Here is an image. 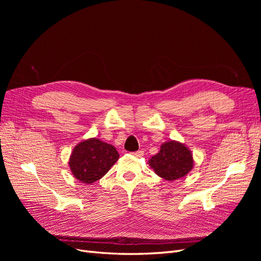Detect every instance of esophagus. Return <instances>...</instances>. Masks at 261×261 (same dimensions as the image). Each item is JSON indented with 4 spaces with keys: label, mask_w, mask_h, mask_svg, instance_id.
Listing matches in <instances>:
<instances>
[{
    "label": "esophagus",
    "mask_w": 261,
    "mask_h": 261,
    "mask_svg": "<svg viewBox=\"0 0 261 261\" xmlns=\"http://www.w3.org/2000/svg\"><path fill=\"white\" fill-rule=\"evenodd\" d=\"M133 154L137 156V158H140V156L144 155V151H143V150H138V151H136V152H133Z\"/></svg>",
    "instance_id": "obj_1"
}]
</instances>
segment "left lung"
Segmentation results:
<instances>
[{"instance_id": "1", "label": "left lung", "mask_w": 261, "mask_h": 261, "mask_svg": "<svg viewBox=\"0 0 261 261\" xmlns=\"http://www.w3.org/2000/svg\"><path fill=\"white\" fill-rule=\"evenodd\" d=\"M149 165L156 175L165 180H175L186 176L194 167L192 151L179 141H165L160 151L151 156Z\"/></svg>"}]
</instances>
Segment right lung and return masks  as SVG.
Returning a JSON list of instances; mask_svg holds the SVG:
<instances>
[{"label":"right lung","instance_id":"obj_1","mask_svg":"<svg viewBox=\"0 0 261 261\" xmlns=\"http://www.w3.org/2000/svg\"><path fill=\"white\" fill-rule=\"evenodd\" d=\"M118 156L114 146L93 137L74 147L68 165L75 178L84 184H92L107 174Z\"/></svg>","mask_w":261,"mask_h":261}]
</instances>
